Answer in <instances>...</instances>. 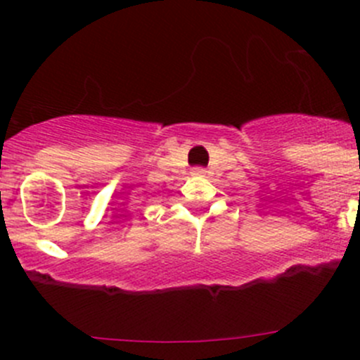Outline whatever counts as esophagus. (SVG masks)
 I'll list each match as a JSON object with an SVG mask.
<instances>
[{
	"instance_id": "1",
	"label": "esophagus",
	"mask_w": 360,
	"mask_h": 360,
	"mask_svg": "<svg viewBox=\"0 0 360 360\" xmlns=\"http://www.w3.org/2000/svg\"><path fill=\"white\" fill-rule=\"evenodd\" d=\"M203 172H205V170H203L202 167H195V169L191 170V174H195V176H202Z\"/></svg>"
}]
</instances>
